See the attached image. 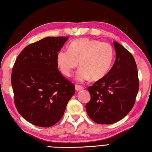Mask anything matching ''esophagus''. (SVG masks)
<instances>
[{"mask_svg":"<svg viewBox=\"0 0 152 152\" xmlns=\"http://www.w3.org/2000/svg\"><path fill=\"white\" fill-rule=\"evenodd\" d=\"M83 89V87H81V86H75V90L77 91H81V90Z\"/></svg>","mask_w":152,"mask_h":152,"instance_id":"1","label":"esophagus"}]
</instances>
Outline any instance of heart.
I'll list each match as a JSON object with an SVG mask.
<instances>
[{
	"instance_id": "obj_1",
	"label": "heart",
	"mask_w": 152,
	"mask_h": 152,
	"mask_svg": "<svg viewBox=\"0 0 152 152\" xmlns=\"http://www.w3.org/2000/svg\"><path fill=\"white\" fill-rule=\"evenodd\" d=\"M114 59V49L110 43L98 40L83 38L71 42L69 49L58 50L56 60L61 71L66 77H71L73 70L76 78L84 82L91 78L99 81L110 72Z\"/></svg>"
}]
</instances>
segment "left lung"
Masks as SVG:
<instances>
[{"label":"left lung","instance_id":"8db88e82","mask_svg":"<svg viewBox=\"0 0 152 152\" xmlns=\"http://www.w3.org/2000/svg\"><path fill=\"white\" fill-rule=\"evenodd\" d=\"M115 61L104 78L87 90L91 99L86 105L90 118L99 124H112L132 110L139 90L136 63L133 55L121 45L113 42Z\"/></svg>","mask_w":152,"mask_h":152}]
</instances>
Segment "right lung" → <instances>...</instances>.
<instances>
[{
    "label": "right lung",
    "instance_id": "right-lung-1",
    "mask_svg": "<svg viewBox=\"0 0 152 152\" xmlns=\"http://www.w3.org/2000/svg\"><path fill=\"white\" fill-rule=\"evenodd\" d=\"M68 37H48L28 45L12 68L11 84L16 108L34 126H54L62 118L75 91L58 70L57 54Z\"/></svg>",
    "mask_w": 152,
    "mask_h": 152
}]
</instances>
